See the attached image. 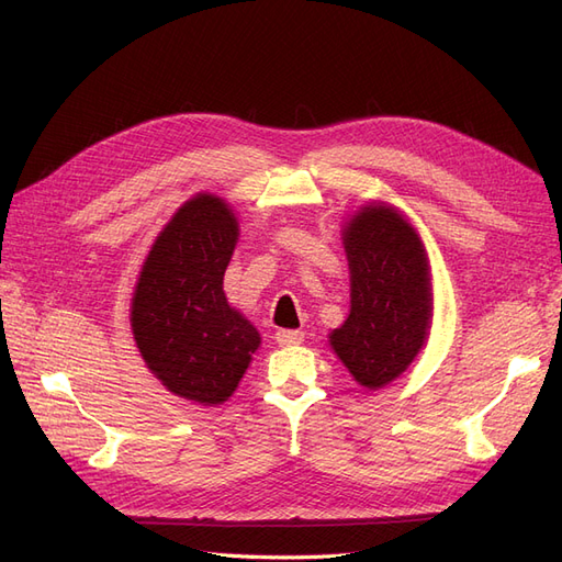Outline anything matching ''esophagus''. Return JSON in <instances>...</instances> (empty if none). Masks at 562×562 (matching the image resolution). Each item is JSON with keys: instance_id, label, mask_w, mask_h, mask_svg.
Returning a JSON list of instances; mask_svg holds the SVG:
<instances>
[{"instance_id": "34e87169", "label": "esophagus", "mask_w": 562, "mask_h": 562, "mask_svg": "<svg viewBox=\"0 0 562 562\" xmlns=\"http://www.w3.org/2000/svg\"><path fill=\"white\" fill-rule=\"evenodd\" d=\"M277 342H279L281 347L300 345V342H304V333H302V330H279V333H277Z\"/></svg>"}]
</instances>
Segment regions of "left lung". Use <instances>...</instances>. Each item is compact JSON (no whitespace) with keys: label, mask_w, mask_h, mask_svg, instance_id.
<instances>
[{"label":"left lung","mask_w":562,"mask_h":562,"mask_svg":"<svg viewBox=\"0 0 562 562\" xmlns=\"http://www.w3.org/2000/svg\"><path fill=\"white\" fill-rule=\"evenodd\" d=\"M351 310L330 347L366 389L394 382L431 328V277L415 227L386 203H370L345 232Z\"/></svg>","instance_id":"1"}]
</instances>
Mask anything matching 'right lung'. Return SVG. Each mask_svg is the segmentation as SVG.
<instances>
[{"instance_id": "obj_1", "label": "right lung", "mask_w": 562, "mask_h": 562, "mask_svg": "<svg viewBox=\"0 0 562 562\" xmlns=\"http://www.w3.org/2000/svg\"><path fill=\"white\" fill-rule=\"evenodd\" d=\"M236 239L227 203L196 194L157 236L131 302L147 368L176 396L201 405L225 403L260 347V333L223 291Z\"/></svg>"}]
</instances>
